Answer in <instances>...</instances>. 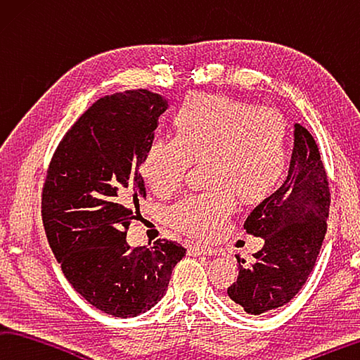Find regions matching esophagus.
I'll list each match as a JSON object with an SVG mask.
<instances>
[{
  "label": "esophagus",
  "instance_id": "34e87169",
  "mask_svg": "<svg viewBox=\"0 0 360 360\" xmlns=\"http://www.w3.org/2000/svg\"><path fill=\"white\" fill-rule=\"evenodd\" d=\"M188 253L194 255V256H199V255L213 256V255H217L218 251L213 248H207V247H204V245H190V247H188Z\"/></svg>",
  "mask_w": 360,
  "mask_h": 360
}]
</instances>
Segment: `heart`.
<instances>
[{"mask_svg": "<svg viewBox=\"0 0 360 360\" xmlns=\"http://www.w3.org/2000/svg\"><path fill=\"white\" fill-rule=\"evenodd\" d=\"M174 126L175 136L150 142L141 172L151 191L167 198L185 185L193 161H204L210 186L181 199L167 215L188 236L217 238L236 210V191L243 200H261L285 174L288 128L274 107L196 93L175 112Z\"/></svg>", "mask_w": 360, "mask_h": 360, "instance_id": "b5f03b06", "label": "heart"}]
</instances>
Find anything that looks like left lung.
Here are the masks:
<instances>
[{
	"label": "left lung",
	"instance_id": "left-lung-1",
	"mask_svg": "<svg viewBox=\"0 0 360 360\" xmlns=\"http://www.w3.org/2000/svg\"><path fill=\"white\" fill-rule=\"evenodd\" d=\"M329 205V181L318 145L295 123L285 184L256 205L243 224L248 234L264 238V247L250 264L237 256L240 272L228 295L238 310L257 316L294 299L324 242Z\"/></svg>",
	"mask_w": 360,
	"mask_h": 360
}]
</instances>
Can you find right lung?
Listing matches in <instances>:
<instances>
[{"mask_svg": "<svg viewBox=\"0 0 360 360\" xmlns=\"http://www.w3.org/2000/svg\"><path fill=\"white\" fill-rule=\"evenodd\" d=\"M166 109L148 90L98 99L61 139L42 188L44 229L63 274L88 304L115 318L156 305L186 253L172 240L126 242L145 198L139 167Z\"/></svg>", "mask_w": 360, "mask_h": 360, "instance_id": "add662e5", "label": "right lung"}]
</instances>
